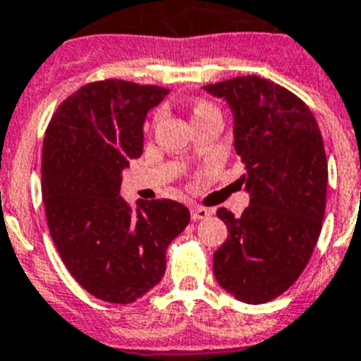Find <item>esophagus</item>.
Returning <instances> with one entry per match:
<instances>
[{"mask_svg":"<svg viewBox=\"0 0 361 361\" xmlns=\"http://www.w3.org/2000/svg\"><path fill=\"white\" fill-rule=\"evenodd\" d=\"M209 216H211V211L202 207V205H193V207H191V218H193L195 221H197V219H205L209 218Z\"/></svg>","mask_w":361,"mask_h":361,"instance_id":"34e87169","label":"esophagus"}]
</instances>
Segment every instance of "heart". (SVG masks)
<instances>
[{
    "instance_id": "obj_1",
    "label": "heart",
    "mask_w": 361,
    "mask_h": 361,
    "mask_svg": "<svg viewBox=\"0 0 361 361\" xmlns=\"http://www.w3.org/2000/svg\"><path fill=\"white\" fill-rule=\"evenodd\" d=\"M214 111H218V109H216L214 106L209 104V102H205V101H197L193 104V108H191V115H193V120H198V118H202V116L209 115V113H214ZM159 118H161V111L154 113L150 126H156L157 120H159Z\"/></svg>"
}]
</instances>
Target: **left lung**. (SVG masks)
<instances>
[{
    "mask_svg": "<svg viewBox=\"0 0 361 361\" xmlns=\"http://www.w3.org/2000/svg\"><path fill=\"white\" fill-rule=\"evenodd\" d=\"M205 90L234 111V145L246 166L250 205L212 257L219 286L235 300L267 303L307 267L326 209L328 161L317 120L298 95L260 75H238Z\"/></svg>",
    "mask_w": 361,
    "mask_h": 361,
    "instance_id": "1",
    "label": "left lung"
}]
</instances>
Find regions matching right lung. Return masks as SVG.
Here are the masks:
<instances>
[{
  "mask_svg": "<svg viewBox=\"0 0 361 361\" xmlns=\"http://www.w3.org/2000/svg\"><path fill=\"white\" fill-rule=\"evenodd\" d=\"M168 88L94 81L54 111L42 145V200L54 246L92 296L127 305L166 271V250L190 223L170 198L138 204L120 197L122 170L143 152V120Z\"/></svg>",
  "mask_w": 361,
  "mask_h": 361,
  "instance_id": "right-lung-1",
  "label": "right lung"
}]
</instances>
